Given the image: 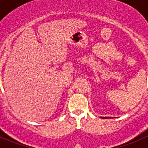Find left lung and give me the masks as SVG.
<instances>
[{
	"label": "left lung",
	"instance_id": "8db88e82",
	"mask_svg": "<svg viewBox=\"0 0 148 148\" xmlns=\"http://www.w3.org/2000/svg\"><path fill=\"white\" fill-rule=\"evenodd\" d=\"M104 118H105V119H106V118H107V117H103V119H104Z\"/></svg>",
	"mask_w": 148,
	"mask_h": 148
}]
</instances>
